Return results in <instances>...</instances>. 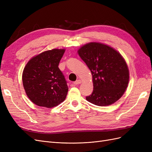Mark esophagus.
<instances>
[{"mask_svg":"<svg viewBox=\"0 0 152 152\" xmlns=\"http://www.w3.org/2000/svg\"><path fill=\"white\" fill-rule=\"evenodd\" d=\"M81 82H82L81 80L79 79V80H76L75 82H74V84H75V85H78V84H80L81 83Z\"/></svg>","mask_w":152,"mask_h":152,"instance_id":"obj_1","label":"esophagus"}]
</instances>
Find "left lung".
<instances>
[{
    "label": "left lung",
    "instance_id": "1",
    "mask_svg": "<svg viewBox=\"0 0 152 152\" xmlns=\"http://www.w3.org/2000/svg\"><path fill=\"white\" fill-rule=\"evenodd\" d=\"M77 52L93 76L94 90L86 99L101 107L115 103L124 94L129 80L128 66L122 55L100 42L86 44Z\"/></svg>",
    "mask_w": 152,
    "mask_h": 152
}]
</instances>
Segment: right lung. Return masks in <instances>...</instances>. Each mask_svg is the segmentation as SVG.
Here are the masks:
<instances>
[{"label": "right lung", "instance_id": "add662e5", "mask_svg": "<svg viewBox=\"0 0 152 152\" xmlns=\"http://www.w3.org/2000/svg\"><path fill=\"white\" fill-rule=\"evenodd\" d=\"M65 49H53L31 58L22 74L28 98L39 107L53 108L65 99L68 87L58 67Z\"/></svg>", "mask_w": 152, "mask_h": 152}]
</instances>
